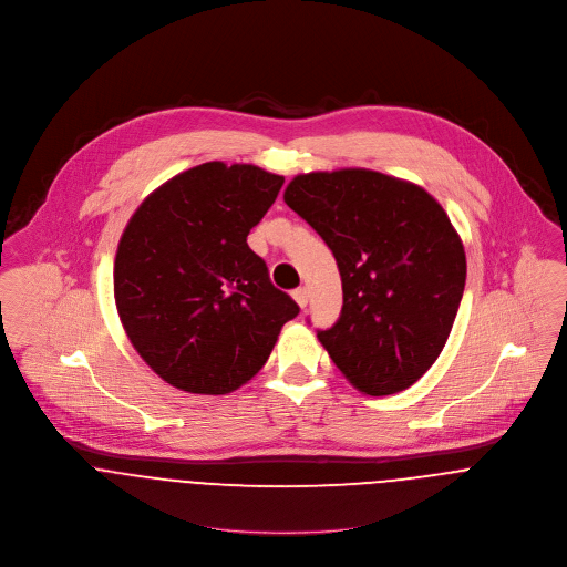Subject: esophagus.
Instances as JSON below:
<instances>
[{
	"mask_svg": "<svg viewBox=\"0 0 567 567\" xmlns=\"http://www.w3.org/2000/svg\"><path fill=\"white\" fill-rule=\"evenodd\" d=\"M292 299H295L297 306L303 310V308L308 306V290H306V288H297V290L292 292Z\"/></svg>",
	"mask_w": 567,
	"mask_h": 567,
	"instance_id": "obj_1",
	"label": "esophagus"
}]
</instances>
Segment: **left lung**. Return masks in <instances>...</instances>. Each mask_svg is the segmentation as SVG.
<instances>
[{
	"instance_id": "1",
	"label": "left lung",
	"mask_w": 567,
	"mask_h": 567,
	"mask_svg": "<svg viewBox=\"0 0 567 567\" xmlns=\"http://www.w3.org/2000/svg\"><path fill=\"white\" fill-rule=\"evenodd\" d=\"M331 248L342 312L319 340L364 395L412 386L443 351L467 259L445 209L423 187L367 167L297 174L286 192Z\"/></svg>"
}]
</instances>
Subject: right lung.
<instances>
[{
	"label": "right lung",
	"instance_id": "obj_1",
	"mask_svg": "<svg viewBox=\"0 0 567 567\" xmlns=\"http://www.w3.org/2000/svg\"><path fill=\"white\" fill-rule=\"evenodd\" d=\"M281 185L284 176L252 163H203L131 216L115 252V306L135 351L169 386L238 391L299 315L246 244Z\"/></svg>",
	"mask_w": 567,
	"mask_h": 567
}]
</instances>
